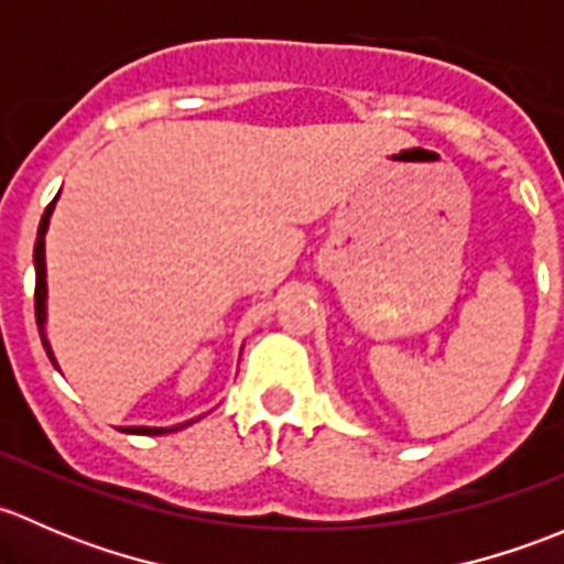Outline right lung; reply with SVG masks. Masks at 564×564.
<instances>
[{"mask_svg":"<svg viewBox=\"0 0 564 564\" xmlns=\"http://www.w3.org/2000/svg\"><path fill=\"white\" fill-rule=\"evenodd\" d=\"M56 198L48 204V207H45L43 218H40L37 242H35V318H37L40 338H43V346H45V351H48V357L54 366H56V360H54V355H51L48 340H45V231H48V218H51V213H54ZM191 423L193 420H187V423L174 425V429H144V425H133V429H122V431H128V434H141V436H161V434H166V431H180Z\"/></svg>","mask_w":564,"mask_h":564,"instance_id":"obj_1","label":"right lung"}]
</instances>
